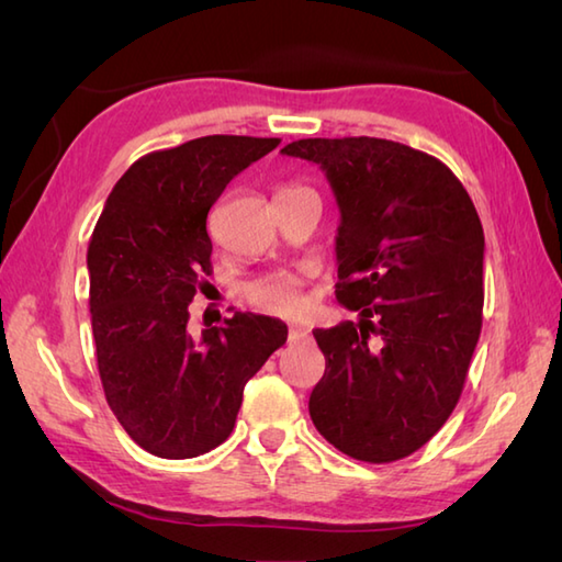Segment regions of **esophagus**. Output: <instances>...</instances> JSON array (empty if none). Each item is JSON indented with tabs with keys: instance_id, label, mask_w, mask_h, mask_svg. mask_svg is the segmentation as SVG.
Masks as SVG:
<instances>
[{
	"instance_id": "esophagus-1",
	"label": "esophagus",
	"mask_w": 562,
	"mask_h": 562,
	"mask_svg": "<svg viewBox=\"0 0 562 562\" xmlns=\"http://www.w3.org/2000/svg\"><path fill=\"white\" fill-rule=\"evenodd\" d=\"M306 336H308V328H304V326H292L290 328V340H302Z\"/></svg>"
}]
</instances>
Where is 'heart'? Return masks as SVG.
Masks as SVG:
<instances>
[{
	"mask_svg": "<svg viewBox=\"0 0 562 562\" xmlns=\"http://www.w3.org/2000/svg\"><path fill=\"white\" fill-rule=\"evenodd\" d=\"M300 186H290L282 190V195L300 193ZM246 300L256 304L258 308H266L270 314L292 316L300 314L304 308V294H302V280L296 274H272V278H262L250 282L244 290Z\"/></svg>",
	"mask_w": 562,
	"mask_h": 562,
	"instance_id": "obj_1",
	"label": "heart"
}]
</instances>
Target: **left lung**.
<instances>
[{
  "label": "left lung",
  "mask_w": 562,
  "mask_h": 562,
  "mask_svg": "<svg viewBox=\"0 0 562 562\" xmlns=\"http://www.w3.org/2000/svg\"><path fill=\"white\" fill-rule=\"evenodd\" d=\"M284 157L318 164L340 210L338 302L360 314L316 328L326 372L316 429L357 461L389 463L457 408L483 324L485 236L439 159L379 137H308Z\"/></svg>",
  "instance_id": "obj_1"
}]
</instances>
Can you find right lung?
<instances>
[{
	"instance_id": "add662e5",
	"label": "right lung",
	"mask_w": 562,
	"mask_h": 562,
	"mask_svg": "<svg viewBox=\"0 0 562 562\" xmlns=\"http://www.w3.org/2000/svg\"><path fill=\"white\" fill-rule=\"evenodd\" d=\"M278 137L210 135L137 159L91 234L89 306L99 374L117 423L161 459L232 435L246 381L288 340L280 318L234 312L193 336L188 306L212 272L207 212Z\"/></svg>"
}]
</instances>
